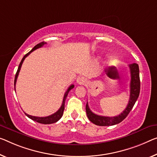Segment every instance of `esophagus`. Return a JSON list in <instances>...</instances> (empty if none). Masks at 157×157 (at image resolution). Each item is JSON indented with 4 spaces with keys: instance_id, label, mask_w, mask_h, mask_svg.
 <instances>
[{
    "instance_id": "34e87169",
    "label": "esophagus",
    "mask_w": 157,
    "mask_h": 157,
    "mask_svg": "<svg viewBox=\"0 0 157 157\" xmlns=\"http://www.w3.org/2000/svg\"><path fill=\"white\" fill-rule=\"evenodd\" d=\"M76 82L78 83V84H80V85H83V84L86 83V79L84 78L83 76H79L77 78V80H76Z\"/></svg>"
}]
</instances>
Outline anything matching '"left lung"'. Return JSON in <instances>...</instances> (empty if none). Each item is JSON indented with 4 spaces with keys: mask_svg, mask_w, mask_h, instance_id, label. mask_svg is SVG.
<instances>
[{
    "mask_svg": "<svg viewBox=\"0 0 157 157\" xmlns=\"http://www.w3.org/2000/svg\"><path fill=\"white\" fill-rule=\"evenodd\" d=\"M130 71H131V84H130V100L128 103L126 109H124L121 114L119 116L114 117H103L99 116L92 112L88 107V104L87 102L86 106V110L87 117L94 124L100 126H113L119 124L129 114L131 109L133 107L135 103L138 98L140 90V81L139 74V67L136 63H132L129 64Z\"/></svg>",
    "mask_w": 157,
    "mask_h": 157,
    "instance_id": "obj_1",
    "label": "left lung"
}]
</instances>
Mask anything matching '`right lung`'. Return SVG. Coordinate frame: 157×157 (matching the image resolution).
Wrapping results in <instances>:
<instances>
[{"instance_id": "obj_1", "label": "right lung", "mask_w": 157, "mask_h": 157, "mask_svg": "<svg viewBox=\"0 0 157 157\" xmlns=\"http://www.w3.org/2000/svg\"><path fill=\"white\" fill-rule=\"evenodd\" d=\"M47 43H45V42H41L40 43H38L37 44L36 46H34L33 48V49L31 50L30 52H29L27 54H26L24 57L21 59V62L20 63V65H19V67H18V69L17 71V73L15 74V77H14V90H15V85H16V82H17V77L19 75V73H20V71L21 69V65H22V63L24 62V60L26 58V57L28 56L29 55L31 52H32L33 50L38 49V48H41L43 45L46 44ZM74 85H71L69 87V88L67 89V90L66 91V93H65L64 95V98H63V101H62V106L60 107L59 109L56 112L54 113L52 115H50L48 116V117H33V116H31V115H29L27 114H25L27 116V117L29 118V119H32L33 121H36L38 123H40V124H54V123L57 122V121H59L60 119H61V117H62V115H63V112H64V103H65V100H66V98L67 97V95H68V93L69 91H70L72 88H74Z\"/></svg>"}]
</instances>
